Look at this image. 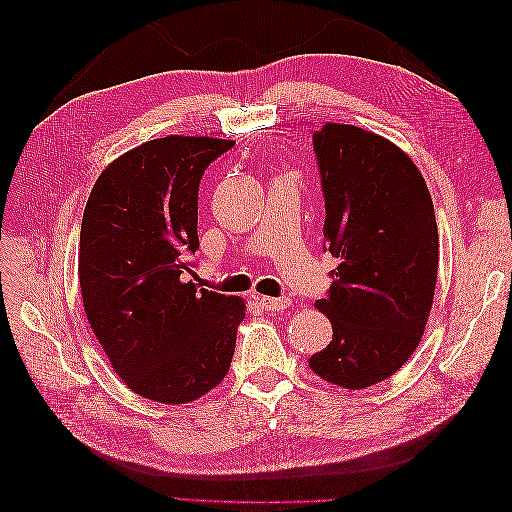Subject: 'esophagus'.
Masks as SVG:
<instances>
[{
	"label": "esophagus",
	"instance_id": "34e87169",
	"mask_svg": "<svg viewBox=\"0 0 512 512\" xmlns=\"http://www.w3.org/2000/svg\"><path fill=\"white\" fill-rule=\"evenodd\" d=\"M256 301L260 303L262 309H267V312H282L290 305L288 297H256Z\"/></svg>",
	"mask_w": 512,
	"mask_h": 512
}]
</instances>
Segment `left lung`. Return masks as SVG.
Returning a JSON list of instances; mask_svg holds the SVG:
<instances>
[{
    "label": "left lung",
    "instance_id": "1",
    "mask_svg": "<svg viewBox=\"0 0 512 512\" xmlns=\"http://www.w3.org/2000/svg\"><path fill=\"white\" fill-rule=\"evenodd\" d=\"M324 196V252L339 265L316 307L333 327L314 374L359 391L393 376L421 342L438 277V226L404 151L356 126L312 136Z\"/></svg>",
    "mask_w": 512,
    "mask_h": 512
}]
</instances>
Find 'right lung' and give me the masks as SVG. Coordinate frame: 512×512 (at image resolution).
Masks as SVG:
<instances>
[{
    "mask_svg": "<svg viewBox=\"0 0 512 512\" xmlns=\"http://www.w3.org/2000/svg\"><path fill=\"white\" fill-rule=\"evenodd\" d=\"M232 141L166 136L123 153L98 177L81 224L87 320L117 376L160 404H185L230 367L241 299L196 288L198 185Z\"/></svg>",
    "mask_w": 512,
    "mask_h": 512,
    "instance_id": "1",
    "label": "right lung"
}]
</instances>
